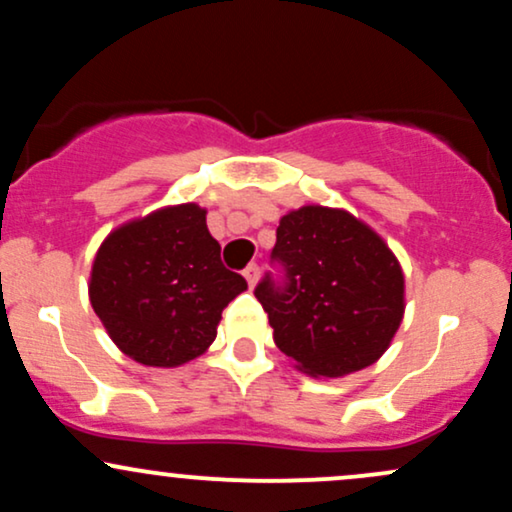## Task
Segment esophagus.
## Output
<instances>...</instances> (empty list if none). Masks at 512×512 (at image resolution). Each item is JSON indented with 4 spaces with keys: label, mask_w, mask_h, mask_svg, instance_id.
Segmentation results:
<instances>
[{
    "label": "esophagus",
    "mask_w": 512,
    "mask_h": 512,
    "mask_svg": "<svg viewBox=\"0 0 512 512\" xmlns=\"http://www.w3.org/2000/svg\"><path fill=\"white\" fill-rule=\"evenodd\" d=\"M243 276L248 279L250 286H255L257 279H260V267H257V264H248V267L243 269Z\"/></svg>",
    "instance_id": "obj_1"
}]
</instances>
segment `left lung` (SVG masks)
<instances>
[{
	"mask_svg": "<svg viewBox=\"0 0 512 512\" xmlns=\"http://www.w3.org/2000/svg\"><path fill=\"white\" fill-rule=\"evenodd\" d=\"M255 296L274 342L313 378H344L385 354L404 315V274L373 228L344 209L301 207L281 216Z\"/></svg>",
	"mask_w": 512,
	"mask_h": 512,
	"instance_id": "1",
	"label": "left lung"
}]
</instances>
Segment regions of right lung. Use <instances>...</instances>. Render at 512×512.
<instances>
[{"mask_svg": "<svg viewBox=\"0 0 512 512\" xmlns=\"http://www.w3.org/2000/svg\"><path fill=\"white\" fill-rule=\"evenodd\" d=\"M245 279L223 267L207 211L158 209L115 228L96 252L88 296L117 349L137 363L175 368L202 356Z\"/></svg>", "mask_w": 512, "mask_h": 512, "instance_id": "right-lung-1", "label": "right lung"}]
</instances>
